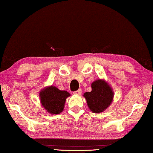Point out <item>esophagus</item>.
Segmentation results:
<instances>
[{
  "mask_svg": "<svg viewBox=\"0 0 153 153\" xmlns=\"http://www.w3.org/2000/svg\"><path fill=\"white\" fill-rule=\"evenodd\" d=\"M81 92H82V90H81V89H79V90H76V91H74V94H76V95H80L81 94Z\"/></svg>",
  "mask_w": 153,
  "mask_h": 153,
  "instance_id": "34e87169",
  "label": "esophagus"
}]
</instances>
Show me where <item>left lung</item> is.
Listing matches in <instances>:
<instances>
[{"mask_svg": "<svg viewBox=\"0 0 153 153\" xmlns=\"http://www.w3.org/2000/svg\"><path fill=\"white\" fill-rule=\"evenodd\" d=\"M91 91L84 93L88 106L93 113H101L107 109L113 101L114 91L105 80L98 79L91 83Z\"/></svg>", "mask_w": 153, "mask_h": 153, "instance_id": "1", "label": "left lung"}]
</instances>
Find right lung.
I'll return each mask as SVG.
<instances>
[{
  "mask_svg": "<svg viewBox=\"0 0 153 153\" xmlns=\"http://www.w3.org/2000/svg\"><path fill=\"white\" fill-rule=\"evenodd\" d=\"M70 96L67 91L59 90L53 85L46 87L39 92L42 106L49 114L56 115L63 111L65 100Z\"/></svg>",
  "mask_w": 153,
  "mask_h": 153,
  "instance_id": "1",
  "label": "right lung"
}]
</instances>
